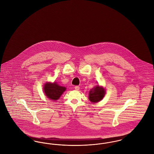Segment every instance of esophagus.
<instances>
[{
  "label": "esophagus",
  "mask_w": 154,
  "mask_h": 154,
  "mask_svg": "<svg viewBox=\"0 0 154 154\" xmlns=\"http://www.w3.org/2000/svg\"><path fill=\"white\" fill-rule=\"evenodd\" d=\"M74 88H75V90L78 91V90H79V89H80V87H79V86H75V87H74Z\"/></svg>",
  "instance_id": "1"
}]
</instances>
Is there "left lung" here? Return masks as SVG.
<instances>
[{
	"instance_id": "left-lung-1",
	"label": "left lung",
	"mask_w": 154,
	"mask_h": 154,
	"mask_svg": "<svg viewBox=\"0 0 154 154\" xmlns=\"http://www.w3.org/2000/svg\"><path fill=\"white\" fill-rule=\"evenodd\" d=\"M105 95V90L99 85L93 88L89 92V99L91 102L96 103L100 101Z\"/></svg>"
}]
</instances>
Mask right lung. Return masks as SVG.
Instances as JSON below:
<instances>
[{
  "label": "right lung",
  "instance_id": "right-lung-1",
  "mask_svg": "<svg viewBox=\"0 0 154 154\" xmlns=\"http://www.w3.org/2000/svg\"><path fill=\"white\" fill-rule=\"evenodd\" d=\"M66 88L58 85L55 82L53 84L46 83L44 85V92L48 98L53 100H58Z\"/></svg>",
  "mask_w": 154,
  "mask_h": 154
}]
</instances>
